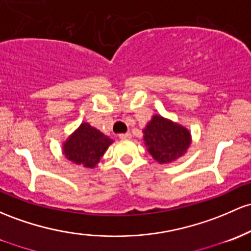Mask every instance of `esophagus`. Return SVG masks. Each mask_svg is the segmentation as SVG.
<instances>
[{"label":"esophagus","mask_w":251,"mask_h":251,"mask_svg":"<svg viewBox=\"0 0 251 251\" xmlns=\"http://www.w3.org/2000/svg\"><path fill=\"white\" fill-rule=\"evenodd\" d=\"M131 133L130 132H127V133H120L119 134V138L120 139H130L131 138Z\"/></svg>","instance_id":"1"}]
</instances>
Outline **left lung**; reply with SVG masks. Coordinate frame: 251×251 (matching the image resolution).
<instances>
[{
    "instance_id": "1",
    "label": "left lung",
    "mask_w": 251,
    "mask_h": 251,
    "mask_svg": "<svg viewBox=\"0 0 251 251\" xmlns=\"http://www.w3.org/2000/svg\"><path fill=\"white\" fill-rule=\"evenodd\" d=\"M143 132L148 151L159 163L175 161L191 145L189 131L161 115H153Z\"/></svg>"
}]
</instances>
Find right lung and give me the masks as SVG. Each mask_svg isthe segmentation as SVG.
Wrapping results in <instances>:
<instances>
[{
	"label": "right lung",
	"mask_w": 251,
	"mask_h": 251,
	"mask_svg": "<svg viewBox=\"0 0 251 251\" xmlns=\"http://www.w3.org/2000/svg\"><path fill=\"white\" fill-rule=\"evenodd\" d=\"M112 143L113 139L102 132L83 123L64 143L63 152L73 163L94 168Z\"/></svg>",
	"instance_id": "add662e5"
}]
</instances>
